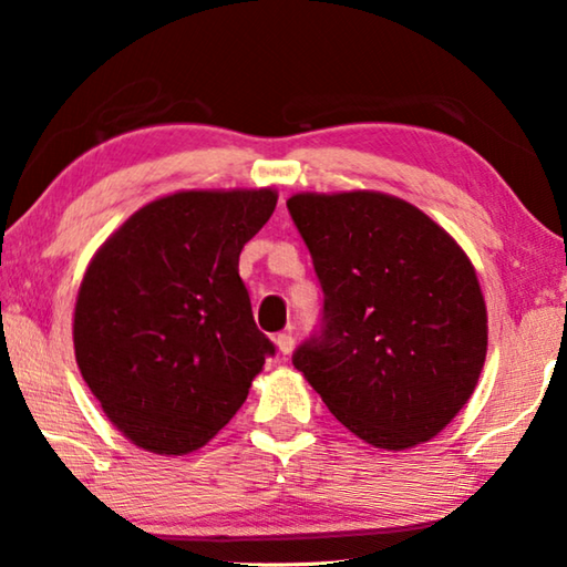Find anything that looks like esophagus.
Listing matches in <instances>:
<instances>
[{
  "mask_svg": "<svg viewBox=\"0 0 567 567\" xmlns=\"http://www.w3.org/2000/svg\"><path fill=\"white\" fill-rule=\"evenodd\" d=\"M275 344H277V350H280V354H290L295 350V334H292V330H285V332L277 334Z\"/></svg>",
  "mask_w": 567,
  "mask_h": 567,
  "instance_id": "esophagus-1",
  "label": "esophagus"
}]
</instances>
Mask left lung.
Returning a JSON list of instances; mask_svg holds the SVG:
<instances>
[{
	"instance_id": "obj_1",
	"label": "left lung",
	"mask_w": 567,
	"mask_h": 567,
	"mask_svg": "<svg viewBox=\"0 0 567 567\" xmlns=\"http://www.w3.org/2000/svg\"><path fill=\"white\" fill-rule=\"evenodd\" d=\"M287 209L324 292L322 330L292 364L372 447L433 440L473 395L487 352L485 297L465 249L385 192H300Z\"/></svg>"
}]
</instances>
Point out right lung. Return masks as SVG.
Wrapping results in <instances>:
<instances>
[{
	"label": "right lung",
	"mask_w": 567,
	"mask_h": 567,
	"mask_svg": "<svg viewBox=\"0 0 567 567\" xmlns=\"http://www.w3.org/2000/svg\"><path fill=\"white\" fill-rule=\"evenodd\" d=\"M277 192L179 189L104 239L74 305V358L120 433L155 455L207 445L275 344L257 330L239 252Z\"/></svg>",
	"instance_id": "add662e5"
}]
</instances>
